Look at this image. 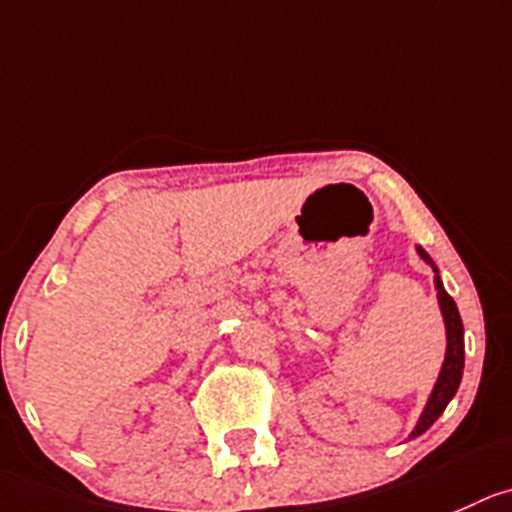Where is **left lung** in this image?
I'll return each mask as SVG.
<instances>
[{
	"mask_svg": "<svg viewBox=\"0 0 512 512\" xmlns=\"http://www.w3.org/2000/svg\"><path fill=\"white\" fill-rule=\"evenodd\" d=\"M420 259L435 271V289H437V301H440L442 321H445V334H447V349H445V362H442L440 374H437V382L432 387L430 397H427V405L422 410L420 420H417L415 430L410 432V440L420 437L422 432H427L432 427V422L445 412V407L450 405V399L455 397L457 387H460L462 369H465V329H462L460 311H457V304L452 301V296L447 294L445 286H442L440 269L435 266V261L430 259V253L422 246H415Z\"/></svg>",
	"mask_w": 512,
	"mask_h": 512,
	"instance_id": "8db88e82",
	"label": "left lung"
}]
</instances>
